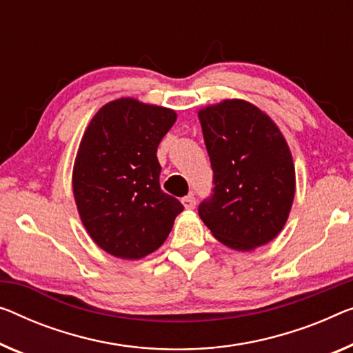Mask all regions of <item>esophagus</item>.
<instances>
[{"label":"esophagus","instance_id":"34e87169","mask_svg":"<svg viewBox=\"0 0 353 353\" xmlns=\"http://www.w3.org/2000/svg\"><path fill=\"white\" fill-rule=\"evenodd\" d=\"M182 204L185 209H194V204H196V199H194L193 194H188V196L182 198Z\"/></svg>","mask_w":353,"mask_h":353}]
</instances>
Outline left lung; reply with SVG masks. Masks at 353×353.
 Instances as JSON below:
<instances>
[{
	"label": "left lung",
	"instance_id": "1",
	"mask_svg": "<svg viewBox=\"0 0 353 353\" xmlns=\"http://www.w3.org/2000/svg\"><path fill=\"white\" fill-rule=\"evenodd\" d=\"M212 193L198 214L220 243L249 252L281 233L294 196L290 149L276 123L244 101L225 99L198 112Z\"/></svg>",
	"mask_w": 353,
	"mask_h": 353
}]
</instances>
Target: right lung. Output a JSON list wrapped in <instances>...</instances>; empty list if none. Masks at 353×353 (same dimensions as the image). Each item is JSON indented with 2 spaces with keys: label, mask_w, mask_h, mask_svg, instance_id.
<instances>
[{
  "label": "right lung",
  "mask_w": 353,
  "mask_h": 353,
  "mask_svg": "<svg viewBox=\"0 0 353 353\" xmlns=\"http://www.w3.org/2000/svg\"><path fill=\"white\" fill-rule=\"evenodd\" d=\"M172 109L120 98L94 114L72 171L79 215L108 254L138 260L165 243L183 206L161 190L157 149Z\"/></svg>",
  "instance_id": "1"
}]
</instances>
